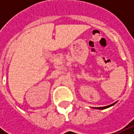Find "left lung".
<instances>
[{
    "mask_svg": "<svg viewBox=\"0 0 134 134\" xmlns=\"http://www.w3.org/2000/svg\"><path fill=\"white\" fill-rule=\"evenodd\" d=\"M116 103V102H115V103L112 104H110V105L106 106V107H93V108H94V109H98V110H104V109H107V108L110 107H111V106L114 105V104H115Z\"/></svg>",
    "mask_w": 134,
    "mask_h": 134,
    "instance_id": "1",
    "label": "left lung"
}]
</instances>
